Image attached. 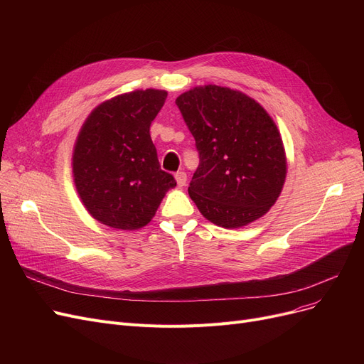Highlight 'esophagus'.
Wrapping results in <instances>:
<instances>
[{
    "label": "esophagus",
    "mask_w": 364,
    "mask_h": 364,
    "mask_svg": "<svg viewBox=\"0 0 364 364\" xmlns=\"http://www.w3.org/2000/svg\"><path fill=\"white\" fill-rule=\"evenodd\" d=\"M176 180H177V184L180 186V187H183V186H186V181H187V174L184 171H178L177 174H176Z\"/></svg>",
    "instance_id": "esophagus-1"
}]
</instances>
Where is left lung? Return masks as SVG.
<instances>
[{"label": "left lung", "instance_id": "1", "mask_svg": "<svg viewBox=\"0 0 364 364\" xmlns=\"http://www.w3.org/2000/svg\"><path fill=\"white\" fill-rule=\"evenodd\" d=\"M176 103L199 153L188 195L200 214L225 228L262 217L286 177L284 149L270 114L243 92L218 85L196 87Z\"/></svg>", "mask_w": 364, "mask_h": 364}]
</instances>
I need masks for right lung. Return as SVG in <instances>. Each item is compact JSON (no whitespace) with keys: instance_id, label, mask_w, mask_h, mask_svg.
I'll use <instances>...</instances> for the list:
<instances>
[{"instance_id":"right-lung-1","label":"right lung","mask_w":364,"mask_h":364,"mask_svg":"<svg viewBox=\"0 0 364 364\" xmlns=\"http://www.w3.org/2000/svg\"><path fill=\"white\" fill-rule=\"evenodd\" d=\"M166 91L137 90L95 107L73 150V180L87 211L102 224L137 230L150 223L177 181L161 169L150 124Z\"/></svg>"}]
</instances>
